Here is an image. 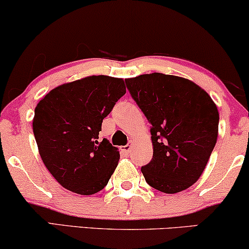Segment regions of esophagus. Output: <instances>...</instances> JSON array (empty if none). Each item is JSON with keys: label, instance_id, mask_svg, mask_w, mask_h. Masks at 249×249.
<instances>
[{"label": "esophagus", "instance_id": "obj_1", "mask_svg": "<svg viewBox=\"0 0 249 249\" xmlns=\"http://www.w3.org/2000/svg\"><path fill=\"white\" fill-rule=\"evenodd\" d=\"M131 144H126V146L122 147V152L125 154V155H128V154L131 153Z\"/></svg>", "mask_w": 249, "mask_h": 249}]
</instances>
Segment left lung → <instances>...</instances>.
Wrapping results in <instances>:
<instances>
[{
  "label": "left lung",
  "mask_w": 249,
  "mask_h": 249,
  "mask_svg": "<svg viewBox=\"0 0 249 249\" xmlns=\"http://www.w3.org/2000/svg\"><path fill=\"white\" fill-rule=\"evenodd\" d=\"M152 125L153 159L141 168L148 185L174 194L197 181L218 137L219 114L193 81L154 72L125 79Z\"/></svg>",
  "instance_id": "1"
}]
</instances>
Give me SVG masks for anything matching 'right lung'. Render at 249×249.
Instances as JSON below:
<instances>
[{
    "label": "right lung",
    "mask_w": 249,
    "mask_h": 249,
    "mask_svg": "<svg viewBox=\"0 0 249 249\" xmlns=\"http://www.w3.org/2000/svg\"><path fill=\"white\" fill-rule=\"evenodd\" d=\"M126 93L124 80L89 75L46 94L34 110L33 133L43 164L67 190L92 195L108 184L119 152L99 141L103 118Z\"/></svg>",
    "instance_id": "add662e5"
}]
</instances>
